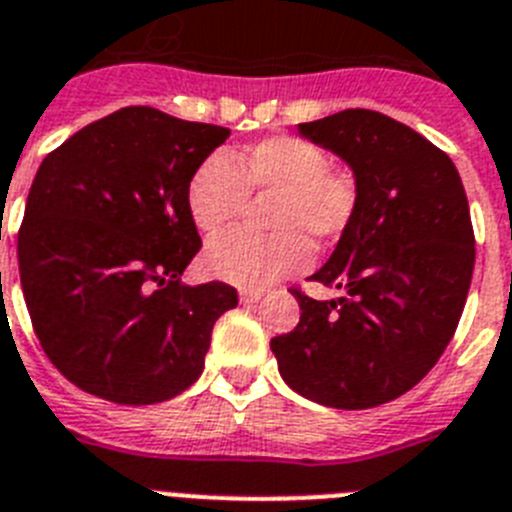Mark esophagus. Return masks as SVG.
<instances>
[{"instance_id": "obj_1", "label": "esophagus", "mask_w": 512, "mask_h": 512, "mask_svg": "<svg viewBox=\"0 0 512 512\" xmlns=\"http://www.w3.org/2000/svg\"><path fill=\"white\" fill-rule=\"evenodd\" d=\"M261 298H264V292H261V290H240V303H243V305L259 303Z\"/></svg>"}]
</instances>
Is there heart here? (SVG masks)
<instances>
[{"label":"heart","mask_w":512,"mask_h":512,"mask_svg":"<svg viewBox=\"0 0 512 512\" xmlns=\"http://www.w3.org/2000/svg\"><path fill=\"white\" fill-rule=\"evenodd\" d=\"M248 194H277L269 238L230 233L204 253L209 274L230 285L261 290L295 277L310 264V243L329 246L347 233L360 194L347 170L331 168L329 155L300 137H269L230 155H209L191 173L186 204L207 235L225 233L246 212Z\"/></svg>","instance_id":"obj_1"}]
</instances>
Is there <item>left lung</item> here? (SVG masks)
<instances>
[{
  "mask_svg": "<svg viewBox=\"0 0 512 512\" xmlns=\"http://www.w3.org/2000/svg\"><path fill=\"white\" fill-rule=\"evenodd\" d=\"M352 168L357 214L313 282L344 298L292 290L300 323L274 336L292 391L334 409L399 399L456 334L474 272V227L456 165L430 139L368 108L300 124Z\"/></svg>",
  "mask_w": 512,
  "mask_h": 512,
  "instance_id": "left-lung-1",
  "label": "left lung"
}]
</instances>
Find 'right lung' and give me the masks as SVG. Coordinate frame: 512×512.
I'll return each mask as SVG.
<instances>
[{"mask_svg":"<svg viewBox=\"0 0 512 512\" xmlns=\"http://www.w3.org/2000/svg\"><path fill=\"white\" fill-rule=\"evenodd\" d=\"M230 129L150 106L93 121L56 147L17 233L25 305L54 368L113 404H160L202 375L225 282L183 285L202 238L186 186Z\"/></svg>","mask_w":512,"mask_h":512,"instance_id":"add662e5","label":"right lung"}]
</instances>
